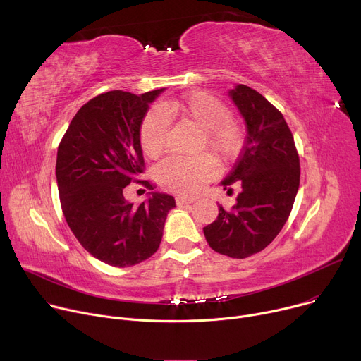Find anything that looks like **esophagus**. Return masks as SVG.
Returning a JSON list of instances; mask_svg holds the SVG:
<instances>
[{
	"label": "esophagus",
	"instance_id": "1",
	"mask_svg": "<svg viewBox=\"0 0 361 361\" xmlns=\"http://www.w3.org/2000/svg\"><path fill=\"white\" fill-rule=\"evenodd\" d=\"M195 200H196L195 197H187V196H178V197L176 199V202H177L178 206H187V204L193 203Z\"/></svg>",
	"mask_w": 361,
	"mask_h": 361
}]
</instances>
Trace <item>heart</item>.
Here are the masks:
<instances>
[{"label": "heart", "instance_id": "1", "mask_svg": "<svg viewBox=\"0 0 361 361\" xmlns=\"http://www.w3.org/2000/svg\"><path fill=\"white\" fill-rule=\"evenodd\" d=\"M171 116H180L202 131L203 143L221 159L234 157L241 145V131L230 121V109L207 93L196 92L180 101H166L147 112L140 127V146L149 158H157L164 146ZM215 173L211 157L168 158L157 168L158 183L169 192L195 195Z\"/></svg>", "mask_w": 361, "mask_h": 361}]
</instances>
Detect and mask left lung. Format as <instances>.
<instances>
[{"instance_id":"left-lung-1","label":"left lung","mask_w":361,"mask_h":361,"mask_svg":"<svg viewBox=\"0 0 361 361\" xmlns=\"http://www.w3.org/2000/svg\"><path fill=\"white\" fill-rule=\"evenodd\" d=\"M230 98L245 124L241 154L221 185H238L235 204L203 228L211 247L233 259L262 252L286 225L300 185V159L282 114L259 92L235 85Z\"/></svg>"}]
</instances>
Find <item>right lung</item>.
I'll return each instance as SVG.
<instances>
[{
    "label": "right lung",
    "instance_id": "obj_1",
    "mask_svg": "<svg viewBox=\"0 0 361 361\" xmlns=\"http://www.w3.org/2000/svg\"><path fill=\"white\" fill-rule=\"evenodd\" d=\"M164 90H111L90 99L56 152V184L70 230L85 250L111 267H133L154 255L176 207L173 196L159 192H149L139 206L124 197L126 185L145 166L143 118ZM142 184L154 190L149 181Z\"/></svg>",
    "mask_w": 361,
    "mask_h": 361
}]
</instances>
